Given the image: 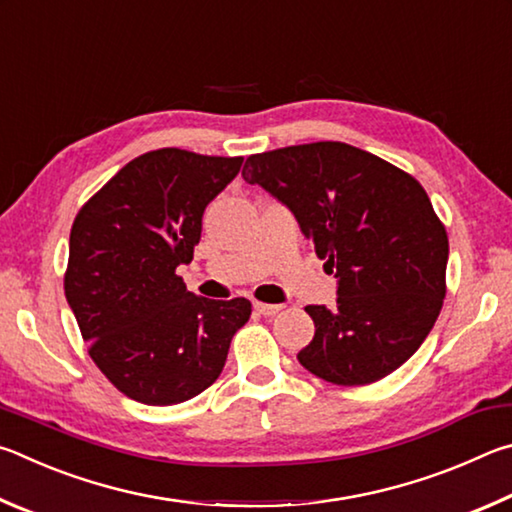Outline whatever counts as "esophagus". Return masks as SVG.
Here are the masks:
<instances>
[{"instance_id":"1","label":"esophagus","mask_w":512,"mask_h":512,"mask_svg":"<svg viewBox=\"0 0 512 512\" xmlns=\"http://www.w3.org/2000/svg\"><path fill=\"white\" fill-rule=\"evenodd\" d=\"M255 311L262 316H275L282 311V305H268V302H255Z\"/></svg>"}]
</instances>
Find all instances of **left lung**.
Here are the masks:
<instances>
[{"instance_id": "left-lung-1", "label": "left lung", "mask_w": 512, "mask_h": 512, "mask_svg": "<svg viewBox=\"0 0 512 512\" xmlns=\"http://www.w3.org/2000/svg\"><path fill=\"white\" fill-rule=\"evenodd\" d=\"M246 183L289 207L339 277L327 309L305 307L316 334L298 361L339 386H366L402 366L443 309L449 241L411 173L343 142L250 155Z\"/></svg>"}]
</instances>
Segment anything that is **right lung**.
<instances>
[{"label":"right lung","instance_id":"obj_1","mask_svg":"<svg viewBox=\"0 0 512 512\" xmlns=\"http://www.w3.org/2000/svg\"><path fill=\"white\" fill-rule=\"evenodd\" d=\"M244 158L158 149L121 167L76 214L65 298L97 368L135 402L169 406L212 386L250 318L246 298L187 291L203 212Z\"/></svg>","mask_w":512,"mask_h":512}]
</instances>
